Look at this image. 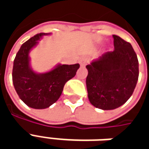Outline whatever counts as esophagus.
Here are the masks:
<instances>
[{
	"instance_id": "1",
	"label": "esophagus",
	"mask_w": 149,
	"mask_h": 149,
	"mask_svg": "<svg viewBox=\"0 0 149 149\" xmlns=\"http://www.w3.org/2000/svg\"><path fill=\"white\" fill-rule=\"evenodd\" d=\"M88 62V59L87 57H82V58L80 60V65L82 67H84L85 65H87V63Z\"/></svg>"
}]
</instances>
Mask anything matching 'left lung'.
<instances>
[{
  "instance_id": "left-lung-1",
  "label": "left lung",
  "mask_w": 149,
  "mask_h": 149,
  "mask_svg": "<svg viewBox=\"0 0 149 149\" xmlns=\"http://www.w3.org/2000/svg\"><path fill=\"white\" fill-rule=\"evenodd\" d=\"M114 50L88 65L86 86L90 103L100 109L112 110L130 98L139 77L137 56L130 43L113 35Z\"/></svg>"
}]
</instances>
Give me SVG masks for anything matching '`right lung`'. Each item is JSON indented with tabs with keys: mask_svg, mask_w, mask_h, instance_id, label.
I'll list each match as a JSON object with an SVG mask.
<instances>
[{
	"mask_svg": "<svg viewBox=\"0 0 149 149\" xmlns=\"http://www.w3.org/2000/svg\"><path fill=\"white\" fill-rule=\"evenodd\" d=\"M50 33H38L21 45L16 55L13 68V83L23 102L30 108L44 109L58 100L65 83L74 77L79 64L58 65L45 73H37L31 68L29 52L38 40Z\"/></svg>",
	"mask_w": 149,
	"mask_h": 149,
	"instance_id": "1",
	"label": "right lung"
}]
</instances>
